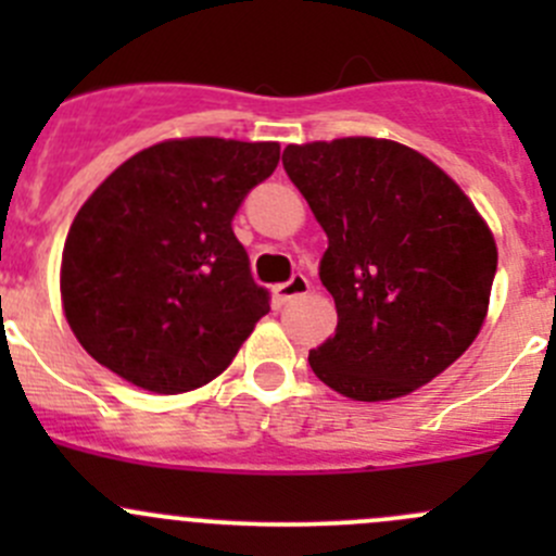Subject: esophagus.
<instances>
[{"label":"esophagus","mask_w":556,"mask_h":556,"mask_svg":"<svg viewBox=\"0 0 556 556\" xmlns=\"http://www.w3.org/2000/svg\"><path fill=\"white\" fill-rule=\"evenodd\" d=\"M306 293H309V279H306L304 274H293V279H290V282L274 288V301L282 306V304H290V301L299 299V295H306Z\"/></svg>","instance_id":"esophagus-1"}]
</instances>
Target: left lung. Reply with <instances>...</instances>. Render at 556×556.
<instances>
[{
  "instance_id": "obj_1",
  "label": "left lung",
  "mask_w": 556,
  "mask_h": 556,
  "mask_svg": "<svg viewBox=\"0 0 556 556\" xmlns=\"http://www.w3.org/2000/svg\"><path fill=\"white\" fill-rule=\"evenodd\" d=\"M288 177L328 237L319 279L336 336L309 366L352 401H395L444 374L490 309L497 244L433 161L392 139L288 144Z\"/></svg>"
}]
</instances>
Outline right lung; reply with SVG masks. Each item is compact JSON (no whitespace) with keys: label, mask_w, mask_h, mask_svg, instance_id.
<instances>
[{"label":"right lung","mask_w":556,"mask_h":556,"mask_svg":"<svg viewBox=\"0 0 556 556\" xmlns=\"http://www.w3.org/2000/svg\"><path fill=\"white\" fill-rule=\"evenodd\" d=\"M277 164V142L166 139L88 195L61 255V306L93 361L159 395L231 366L268 312L231 220Z\"/></svg>","instance_id":"right-lung-1"}]
</instances>
